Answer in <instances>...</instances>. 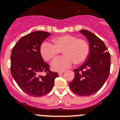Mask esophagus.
Listing matches in <instances>:
<instances>
[{"label": "esophagus", "mask_w": 120, "mask_h": 120, "mask_svg": "<svg viewBox=\"0 0 120 120\" xmlns=\"http://www.w3.org/2000/svg\"><path fill=\"white\" fill-rule=\"evenodd\" d=\"M64 72H65L64 71H60L58 72V75H62V73H63Z\"/></svg>", "instance_id": "esophagus-1"}]
</instances>
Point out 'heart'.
<instances>
[{
  "label": "heart",
  "instance_id": "heart-1",
  "mask_svg": "<svg viewBox=\"0 0 120 120\" xmlns=\"http://www.w3.org/2000/svg\"><path fill=\"white\" fill-rule=\"evenodd\" d=\"M52 41L43 42L40 47V53L46 61L56 57L63 50L64 56L58 57L52 61V68L62 71L71 67L74 63L79 65L87 60L89 54V46L86 41L77 39L72 35H63L53 38Z\"/></svg>",
  "mask_w": 120,
  "mask_h": 120
}]
</instances>
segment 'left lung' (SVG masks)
<instances>
[{
    "instance_id": "obj_1",
    "label": "left lung",
    "mask_w": 120,
    "mask_h": 120,
    "mask_svg": "<svg viewBox=\"0 0 120 120\" xmlns=\"http://www.w3.org/2000/svg\"><path fill=\"white\" fill-rule=\"evenodd\" d=\"M89 44V54L80 67L74 70L75 78L69 83L71 90L80 96H90L101 89L110 69V55L104 42L87 30L79 31Z\"/></svg>"
}]
</instances>
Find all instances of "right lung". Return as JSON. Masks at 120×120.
Instances as JSON below:
<instances>
[{
	"mask_svg": "<svg viewBox=\"0 0 120 120\" xmlns=\"http://www.w3.org/2000/svg\"><path fill=\"white\" fill-rule=\"evenodd\" d=\"M50 33L37 31L20 38L12 49L11 73L23 92L33 97L48 94L54 84L57 73L51 71L50 66L44 61L40 47ZM45 72V76L40 75Z\"/></svg>",
	"mask_w": 120,
	"mask_h": 120,
	"instance_id": "1",
	"label": "right lung"
}]
</instances>
